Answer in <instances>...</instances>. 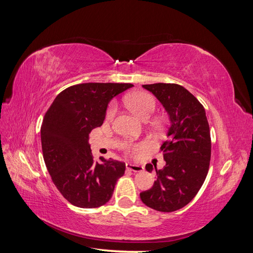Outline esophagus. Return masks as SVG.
Masks as SVG:
<instances>
[{"mask_svg": "<svg viewBox=\"0 0 253 253\" xmlns=\"http://www.w3.org/2000/svg\"><path fill=\"white\" fill-rule=\"evenodd\" d=\"M126 169L133 172H142L143 167L139 165H134V164H126Z\"/></svg>", "mask_w": 253, "mask_h": 253, "instance_id": "obj_1", "label": "esophagus"}]
</instances>
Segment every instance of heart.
Returning <instances> with one entry per match:
<instances>
[{"label":"heart","instance_id":"b5f03b06","mask_svg":"<svg viewBox=\"0 0 253 253\" xmlns=\"http://www.w3.org/2000/svg\"><path fill=\"white\" fill-rule=\"evenodd\" d=\"M125 102L127 108L131 110L135 115L139 118L147 120L149 119L156 110V99L155 97L144 91H139V93H134L128 95L125 98ZM117 106L116 103L112 102L108 106L105 112V120L112 121L116 115ZM121 149H124L127 153H136L138 151V148L129 141H124L121 143Z\"/></svg>","mask_w":253,"mask_h":253}]
</instances>
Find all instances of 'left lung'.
I'll return each instance as SVG.
<instances>
[{
  "label": "left lung",
  "instance_id": "obj_1",
  "mask_svg": "<svg viewBox=\"0 0 253 253\" xmlns=\"http://www.w3.org/2000/svg\"><path fill=\"white\" fill-rule=\"evenodd\" d=\"M142 86L162 102L171 125L168 139L160 147L166 166L156 170V181L140 193V198L152 209L173 212L193 200L207 177L211 158L210 127L203 104L183 86L175 83ZM145 169L152 172L153 166L148 164Z\"/></svg>",
  "mask_w": 253,
  "mask_h": 253
}]
</instances>
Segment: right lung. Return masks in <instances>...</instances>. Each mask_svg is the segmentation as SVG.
Wrapping results in <instances>:
<instances>
[{
	"mask_svg": "<svg viewBox=\"0 0 253 253\" xmlns=\"http://www.w3.org/2000/svg\"><path fill=\"white\" fill-rule=\"evenodd\" d=\"M131 83H81L55 98L45 113L41 142L45 165L60 193L80 208L108 203L126 164L95 162L88 144L91 129L100 126L112 99L132 87Z\"/></svg>",
	"mask_w": 253,
	"mask_h": 253,
	"instance_id": "1",
	"label": "right lung"
}]
</instances>
